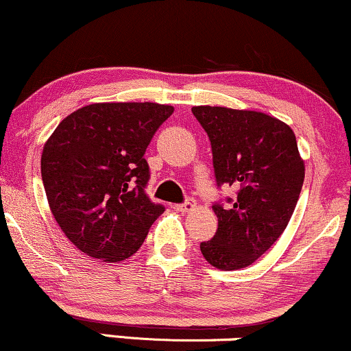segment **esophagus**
Returning <instances> with one entry per match:
<instances>
[{"instance_id":"34e87169","label":"esophagus","mask_w":351,"mask_h":351,"mask_svg":"<svg viewBox=\"0 0 351 351\" xmlns=\"http://www.w3.org/2000/svg\"><path fill=\"white\" fill-rule=\"evenodd\" d=\"M193 208H195V202H193L192 198H190V200H187L185 203H180V205L174 206V210L179 211V213H187V211L193 210Z\"/></svg>"}]
</instances>
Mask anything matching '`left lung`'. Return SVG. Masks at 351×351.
<instances>
[{
    "instance_id": "1",
    "label": "left lung",
    "mask_w": 351,
    "mask_h": 351,
    "mask_svg": "<svg viewBox=\"0 0 351 351\" xmlns=\"http://www.w3.org/2000/svg\"><path fill=\"white\" fill-rule=\"evenodd\" d=\"M192 114L210 138L218 187L237 189L231 205L216 202L218 229L200 244L219 270H239L257 261L281 236L296 208L304 161L293 130L255 110L197 106Z\"/></svg>"
}]
</instances>
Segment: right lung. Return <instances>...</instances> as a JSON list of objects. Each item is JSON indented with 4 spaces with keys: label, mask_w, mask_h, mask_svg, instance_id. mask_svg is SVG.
<instances>
[{
    "label": "right lung",
    "mask_w": 351,
    "mask_h": 351,
    "mask_svg": "<svg viewBox=\"0 0 351 351\" xmlns=\"http://www.w3.org/2000/svg\"><path fill=\"white\" fill-rule=\"evenodd\" d=\"M174 112L154 102H101L60 122L42 151L51 215L81 252L104 262L132 257L164 206L145 189V153Z\"/></svg>",
    "instance_id": "right-lung-1"
}]
</instances>
